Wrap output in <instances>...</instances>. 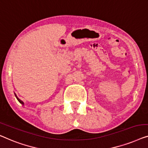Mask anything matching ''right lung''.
Here are the masks:
<instances>
[{
    "label": "right lung",
    "mask_w": 148,
    "mask_h": 148,
    "mask_svg": "<svg viewBox=\"0 0 148 148\" xmlns=\"http://www.w3.org/2000/svg\"><path fill=\"white\" fill-rule=\"evenodd\" d=\"M14 95H15V97H16V99L18 100V101L19 102V103H20L22 105H24V103H23V102L22 101H21V100H20L19 99H18V98L17 97H16V95H15V94H14Z\"/></svg>",
    "instance_id": "right-lung-1"
}]
</instances>
